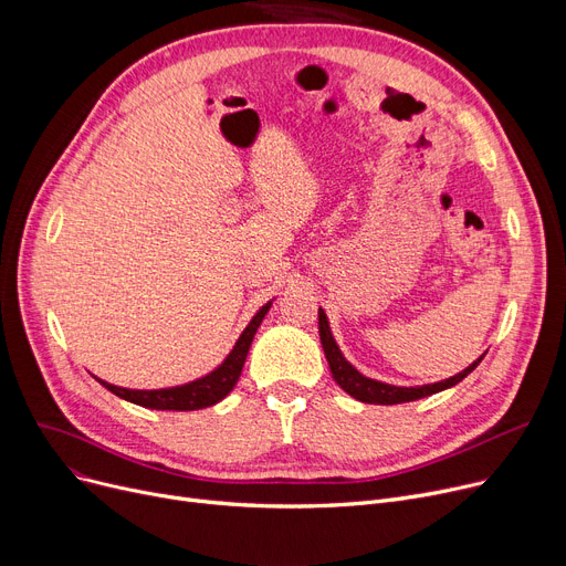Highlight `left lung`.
I'll list each match as a JSON object with an SVG mask.
<instances>
[{
	"instance_id": "8db88e82",
	"label": "left lung",
	"mask_w": 566,
	"mask_h": 566,
	"mask_svg": "<svg viewBox=\"0 0 566 566\" xmlns=\"http://www.w3.org/2000/svg\"><path fill=\"white\" fill-rule=\"evenodd\" d=\"M318 335H321V344H323V353L325 358H328L333 378L337 380L339 388L344 392H348L353 399L365 401V403H380V406H392V403H406V401H415V399H422L429 395H436L440 390H448L452 385L461 382L474 367L482 363V358L474 360L470 367H465L461 374L452 376V378H444L440 382H431V385H420V388H399V385H388V382H380L374 378L363 376L358 369H355L337 346L333 333H331V325H328V316H325L323 310H318Z\"/></svg>"
}]
</instances>
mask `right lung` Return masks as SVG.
<instances>
[{"instance_id":"1","label":"right lung","mask_w":566,"mask_h":566,"mask_svg":"<svg viewBox=\"0 0 566 566\" xmlns=\"http://www.w3.org/2000/svg\"><path fill=\"white\" fill-rule=\"evenodd\" d=\"M273 303H265L254 318L248 323V328L243 331V335L238 337L235 346L231 348V353L224 358V363L213 369L211 374H206L192 382L186 385H176V388H163V390H128V388H118V385L105 382L101 378H96L103 388H107L112 395L122 397L130 403L144 406V408H154V410H199V408H208L218 401H222L231 390L233 385L241 378L248 350L252 346V339L256 335V328L261 325L263 316L271 310Z\"/></svg>"}]
</instances>
